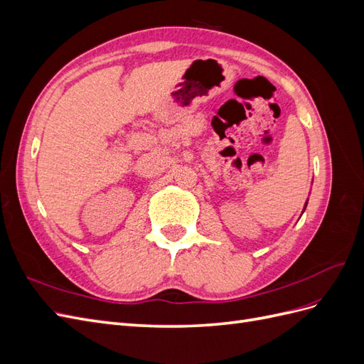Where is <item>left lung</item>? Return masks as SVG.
<instances>
[{"label":"left lung","instance_id":"obj_1","mask_svg":"<svg viewBox=\"0 0 364 364\" xmlns=\"http://www.w3.org/2000/svg\"><path fill=\"white\" fill-rule=\"evenodd\" d=\"M305 206H306V203H305Z\"/></svg>","mask_w":364,"mask_h":364}]
</instances>
